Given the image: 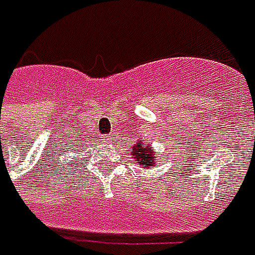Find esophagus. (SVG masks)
<instances>
[{
	"mask_svg": "<svg viewBox=\"0 0 255 255\" xmlns=\"http://www.w3.org/2000/svg\"><path fill=\"white\" fill-rule=\"evenodd\" d=\"M102 142H105V143H109V142H112V136H106V134H105V136H102Z\"/></svg>",
	"mask_w": 255,
	"mask_h": 255,
	"instance_id": "1",
	"label": "esophagus"
}]
</instances>
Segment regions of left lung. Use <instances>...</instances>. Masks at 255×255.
I'll return each mask as SVG.
<instances>
[{"mask_svg": "<svg viewBox=\"0 0 255 255\" xmlns=\"http://www.w3.org/2000/svg\"><path fill=\"white\" fill-rule=\"evenodd\" d=\"M132 159H134L140 168H146L150 169L152 166H155L158 163V158H155V149L150 147L143 142H136L132 147Z\"/></svg>", "mask_w": 255, "mask_h": 255, "instance_id": "8db88e82", "label": "left lung"}]
</instances>
